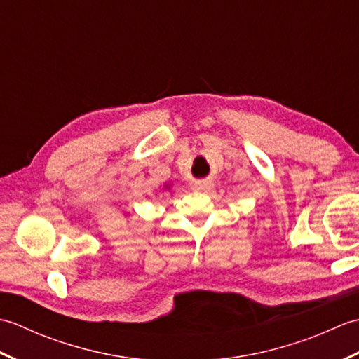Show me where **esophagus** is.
<instances>
[{
	"mask_svg": "<svg viewBox=\"0 0 359 359\" xmlns=\"http://www.w3.org/2000/svg\"><path fill=\"white\" fill-rule=\"evenodd\" d=\"M207 188H210V184L207 180H201V182H196V184H193V189H196V191H205Z\"/></svg>",
	"mask_w": 359,
	"mask_h": 359,
	"instance_id": "1",
	"label": "esophagus"
}]
</instances>
